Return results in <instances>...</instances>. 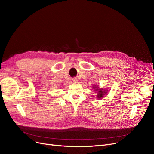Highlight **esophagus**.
<instances>
[{
    "mask_svg": "<svg viewBox=\"0 0 154 154\" xmlns=\"http://www.w3.org/2000/svg\"><path fill=\"white\" fill-rule=\"evenodd\" d=\"M73 80V82H74V83H77V79L76 77H74L72 79Z\"/></svg>",
    "mask_w": 154,
    "mask_h": 154,
    "instance_id": "34e87169",
    "label": "esophagus"
}]
</instances>
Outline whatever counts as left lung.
<instances>
[{
  "label": "left lung",
  "instance_id": "obj_1",
  "mask_svg": "<svg viewBox=\"0 0 154 154\" xmlns=\"http://www.w3.org/2000/svg\"><path fill=\"white\" fill-rule=\"evenodd\" d=\"M95 87L96 88H95V91H97V90H99V89H97V88H98L99 87ZM103 91H102V89H100L99 90V91H98V95H97V97H99V98H102V97H103V95H104V94H103ZM105 93V92H104Z\"/></svg>",
  "mask_w": 154,
  "mask_h": 154
}]
</instances>
